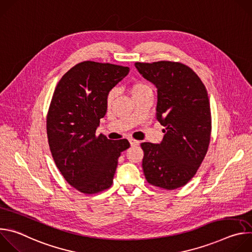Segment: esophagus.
<instances>
[{"mask_svg":"<svg viewBox=\"0 0 252 252\" xmlns=\"http://www.w3.org/2000/svg\"><path fill=\"white\" fill-rule=\"evenodd\" d=\"M128 141H129L131 147H135V146L139 145V141L136 140V139H133V138H128Z\"/></svg>","mask_w":252,"mask_h":252,"instance_id":"obj_1","label":"esophagus"}]
</instances>
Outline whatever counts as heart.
Wrapping results in <instances>:
<instances>
[{"instance_id":"1","label":"heart","mask_w":252,"mask_h":252,"mask_svg":"<svg viewBox=\"0 0 252 252\" xmlns=\"http://www.w3.org/2000/svg\"><path fill=\"white\" fill-rule=\"evenodd\" d=\"M148 89H151V88H150L147 84H143V83H134V84L130 87L129 91H130L131 95L133 96V95H136V94H140L141 92L146 91V90H148ZM114 96H115V92H111V93L109 94V95H107V98H106L107 102L111 103V101L113 100Z\"/></svg>"}]
</instances>
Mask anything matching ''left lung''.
<instances>
[{
    "instance_id": "1",
    "label": "left lung",
    "mask_w": 252,
    "mask_h": 252,
    "mask_svg": "<svg viewBox=\"0 0 252 252\" xmlns=\"http://www.w3.org/2000/svg\"><path fill=\"white\" fill-rule=\"evenodd\" d=\"M138 73L158 89L157 120L165 128L160 143H141L149 184L165 189L186 186L196 173L211 131L207 92L194 71L174 62L135 63Z\"/></svg>"
}]
</instances>
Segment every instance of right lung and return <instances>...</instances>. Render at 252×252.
<instances>
[{
	"mask_svg": "<svg viewBox=\"0 0 252 252\" xmlns=\"http://www.w3.org/2000/svg\"><path fill=\"white\" fill-rule=\"evenodd\" d=\"M129 67L86 61L63 76L54 92L47 117L49 146L65 181L81 192L109 189L126 139L95 135L107 110V95Z\"/></svg>",
	"mask_w": 252,
	"mask_h": 252,
	"instance_id": "add662e5",
	"label": "right lung"
}]
</instances>
